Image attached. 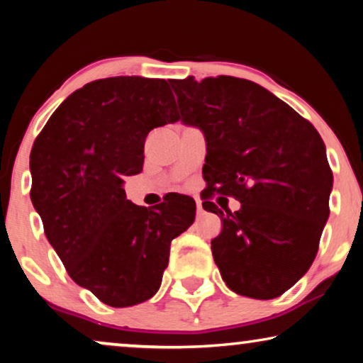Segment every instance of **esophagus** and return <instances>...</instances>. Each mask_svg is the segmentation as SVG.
<instances>
[{
    "label": "esophagus",
    "instance_id": "34e87169",
    "mask_svg": "<svg viewBox=\"0 0 363 363\" xmlns=\"http://www.w3.org/2000/svg\"><path fill=\"white\" fill-rule=\"evenodd\" d=\"M203 211H205V210H203V205H201V201H200V200H196V213H198V215H201Z\"/></svg>",
    "mask_w": 363,
    "mask_h": 363
}]
</instances>
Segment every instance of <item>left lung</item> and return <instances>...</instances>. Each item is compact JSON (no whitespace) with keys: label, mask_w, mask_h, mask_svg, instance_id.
<instances>
[{"label":"left lung","mask_w":363,"mask_h":363,"mask_svg":"<svg viewBox=\"0 0 363 363\" xmlns=\"http://www.w3.org/2000/svg\"><path fill=\"white\" fill-rule=\"evenodd\" d=\"M180 113L206 137L203 208L223 221L211 241L223 281L236 294L274 299L315 259L329 218L332 170L319 132L257 84L231 76L170 81ZM236 197L238 212L210 202Z\"/></svg>","instance_id":"1"}]
</instances>
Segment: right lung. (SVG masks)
<instances>
[{
	"label": "right lung",
	"mask_w": 363,
	"mask_h": 363,
	"mask_svg": "<svg viewBox=\"0 0 363 363\" xmlns=\"http://www.w3.org/2000/svg\"><path fill=\"white\" fill-rule=\"evenodd\" d=\"M178 121L167 81H92L56 108L34 140L31 201L67 274L112 307L150 299L170 245L195 221L188 196L150 208L125 198L123 178L143 167L152 128Z\"/></svg>",
	"instance_id": "add662e5"
}]
</instances>
